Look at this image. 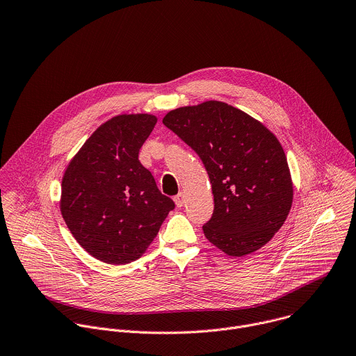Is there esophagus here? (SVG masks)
<instances>
[{"mask_svg": "<svg viewBox=\"0 0 356 356\" xmlns=\"http://www.w3.org/2000/svg\"><path fill=\"white\" fill-rule=\"evenodd\" d=\"M175 202H176V205L180 208V207H183L184 204H186V195L183 194V193H179L176 197H175Z\"/></svg>", "mask_w": 356, "mask_h": 356, "instance_id": "1", "label": "esophagus"}]
</instances>
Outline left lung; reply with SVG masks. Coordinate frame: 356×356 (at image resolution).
Instances as JSON below:
<instances>
[{"label": "left lung", "instance_id": "8db88e82", "mask_svg": "<svg viewBox=\"0 0 356 356\" xmlns=\"http://www.w3.org/2000/svg\"><path fill=\"white\" fill-rule=\"evenodd\" d=\"M162 122L197 152L209 176L213 213L202 226L205 238L233 257L267 245L293 200L277 137L248 113L218 100L175 108Z\"/></svg>", "mask_w": 356, "mask_h": 356}]
</instances>
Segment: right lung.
I'll use <instances>...</instances> for the list:
<instances>
[{
	"label": "right lung",
	"mask_w": 356,
	"mask_h": 356,
	"mask_svg": "<svg viewBox=\"0 0 356 356\" xmlns=\"http://www.w3.org/2000/svg\"><path fill=\"white\" fill-rule=\"evenodd\" d=\"M158 118L120 114L103 123L68 163L60 209L76 242L113 266L140 259L175 208L138 154Z\"/></svg>",
	"instance_id": "1"
}]
</instances>
